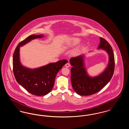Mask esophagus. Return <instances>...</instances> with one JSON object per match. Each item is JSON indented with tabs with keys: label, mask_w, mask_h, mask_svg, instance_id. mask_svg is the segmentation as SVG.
Listing matches in <instances>:
<instances>
[{
	"label": "esophagus",
	"mask_w": 129,
	"mask_h": 129,
	"mask_svg": "<svg viewBox=\"0 0 129 129\" xmlns=\"http://www.w3.org/2000/svg\"><path fill=\"white\" fill-rule=\"evenodd\" d=\"M65 66L66 67L69 68L70 67V63H66V64L65 65Z\"/></svg>",
	"instance_id": "esophagus-1"
}]
</instances>
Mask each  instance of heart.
I'll return each mask as SVG.
<instances>
[{
  "label": "heart",
  "mask_w": 129,
  "mask_h": 129,
  "mask_svg": "<svg viewBox=\"0 0 129 129\" xmlns=\"http://www.w3.org/2000/svg\"><path fill=\"white\" fill-rule=\"evenodd\" d=\"M81 41V39L78 37H71L66 40L65 43L63 44V48L68 49L74 47V46L79 44ZM80 52V49L77 48L75 49L73 52V54L75 55L79 53Z\"/></svg>",
  "instance_id": "1"
}]
</instances>
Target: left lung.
Masks as SVG:
<instances>
[{
  "mask_svg": "<svg viewBox=\"0 0 129 129\" xmlns=\"http://www.w3.org/2000/svg\"><path fill=\"white\" fill-rule=\"evenodd\" d=\"M97 49L105 51L108 55L109 61L104 71L98 75L91 76L87 73L85 64V55L71 58V82L74 90L81 96H88L99 92L110 81L114 72L115 58L114 52L110 44L103 38Z\"/></svg>",
  "mask_w": 129,
  "mask_h": 129,
  "instance_id": "8db88e82",
  "label": "left lung"
}]
</instances>
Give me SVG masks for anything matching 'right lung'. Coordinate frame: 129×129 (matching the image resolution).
Masks as SVG:
<instances>
[{
	"label": "right lung",
	"instance_id": "right-lung-1",
	"mask_svg": "<svg viewBox=\"0 0 129 129\" xmlns=\"http://www.w3.org/2000/svg\"><path fill=\"white\" fill-rule=\"evenodd\" d=\"M43 34L31 35L19 43L13 55V70L15 79L19 85L31 94L44 96L52 89L56 74L68 62L63 59L35 69L24 66L20 61V47L32 40L42 38Z\"/></svg>",
	"mask_w": 129,
	"mask_h": 129
}]
</instances>
